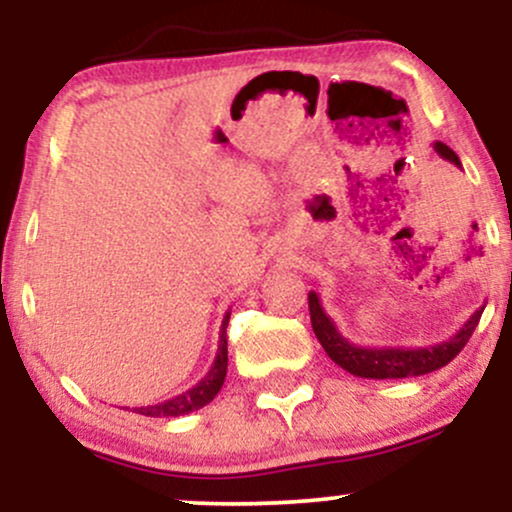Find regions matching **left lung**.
I'll use <instances>...</instances> for the list:
<instances>
[{"label": "left lung", "mask_w": 512, "mask_h": 512, "mask_svg": "<svg viewBox=\"0 0 512 512\" xmlns=\"http://www.w3.org/2000/svg\"><path fill=\"white\" fill-rule=\"evenodd\" d=\"M433 149L445 161L455 163L462 168L460 158L448 144L436 142ZM308 308H310V322H313V332L327 356L344 368L346 373L358 375V378H373V380H397V378H414V375H426L433 370L448 366V363L464 349L474 330H477L481 313H484L486 303L469 317L467 322L457 330L448 342H440L433 346H421V349H402V346H358L344 337L332 322V317L322 308L320 296L315 291L308 293Z\"/></svg>", "instance_id": "8db88e82"}]
</instances>
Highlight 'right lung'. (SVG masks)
I'll list each match as a JSON object with an SVG mask.
<instances>
[{
    "label": "right lung",
    "instance_id": "add662e5",
    "mask_svg": "<svg viewBox=\"0 0 512 512\" xmlns=\"http://www.w3.org/2000/svg\"><path fill=\"white\" fill-rule=\"evenodd\" d=\"M228 317L231 313L223 315L221 322V334H219V349H216V358L211 363L209 373L204 375L202 380L190 390H185L182 395H175L166 399V402H158V404H149V407H134V414H142V416H185L192 414V411L207 407V404L219 395L223 380H226V370H228V339H226V327H228ZM129 409V407H122Z\"/></svg>",
    "mask_w": 512,
    "mask_h": 512
}]
</instances>
